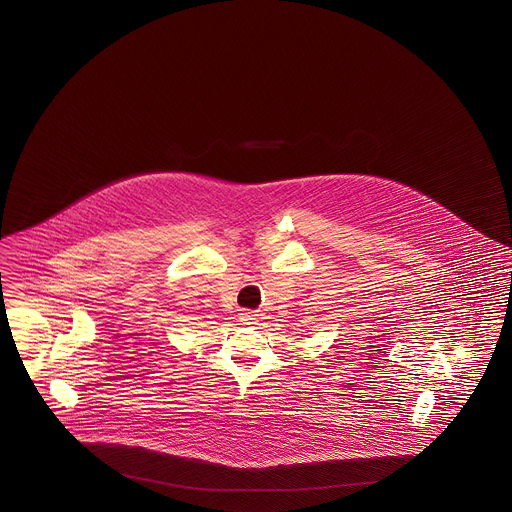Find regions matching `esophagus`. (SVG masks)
Masks as SVG:
<instances>
[{"label": "esophagus", "instance_id": "obj_1", "mask_svg": "<svg viewBox=\"0 0 512 512\" xmlns=\"http://www.w3.org/2000/svg\"><path fill=\"white\" fill-rule=\"evenodd\" d=\"M240 319H242L244 325H255V323H257V315L251 313V311H244V313L240 315Z\"/></svg>", "mask_w": 512, "mask_h": 512}]
</instances>
